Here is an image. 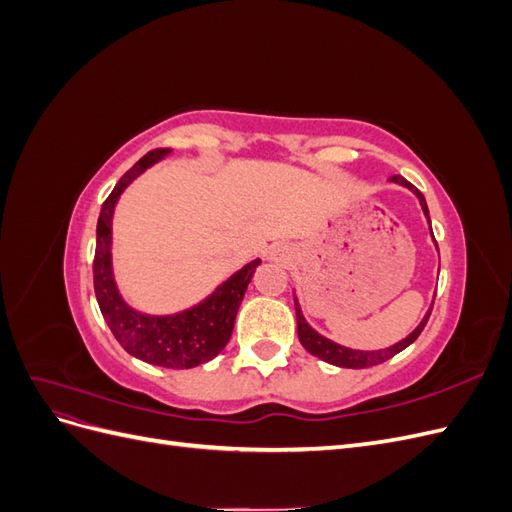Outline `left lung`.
I'll list each match as a JSON object with an SVG mask.
<instances>
[{"label": "left lung", "mask_w": 512, "mask_h": 512, "mask_svg": "<svg viewBox=\"0 0 512 512\" xmlns=\"http://www.w3.org/2000/svg\"><path fill=\"white\" fill-rule=\"evenodd\" d=\"M391 181H395V183H399V185H406V188H410V190L418 196V200H421V207H423V211H425V215H427V220H429V209H427V203H425V196H423L421 192H418V190L414 188V185H412L410 181H406L401 175H393ZM436 245H438V243H436ZM431 307H433V305H431ZM294 309H297V331H299V342H301V346H303L309 354L318 356V359H322V361H327V363L337 365V367H348V369H365V367H374V365H380V363H384V361H389L391 356H395L397 352L408 348V346L414 342V339H416L418 335H421V331L425 329V324H427V320H429V314H431V309H429L427 316L423 318V322L418 324V327H416L406 339H401L399 344H395V346H391V348H386V350L363 352V350L344 348V346H339V344L331 342V339L318 335V333L305 322L297 299H294Z\"/></svg>", "instance_id": "1"}]
</instances>
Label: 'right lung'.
Wrapping results in <instances>:
<instances>
[{
  "mask_svg": "<svg viewBox=\"0 0 512 512\" xmlns=\"http://www.w3.org/2000/svg\"><path fill=\"white\" fill-rule=\"evenodd\" d=\"M170 149H153L119 179L100 209L96 228L94 290L100 312L121 348L136 359L170 369H190L218 356L235 327V318L247 284L260 260H252L226 280L207 301L177 316H145L119 297L111 269V220L119 194L126 185L164 158Z\"/></svg>",
  "mask_w": 512,
  "mask_h": 512,
  "instance_id": "obj_1",
  "label": "right lung"
}]
</instances>
